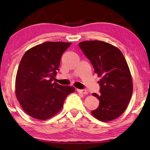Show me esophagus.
I'll list each match as a JSON object with an SVG mask.
<instances>
[{"instance_id":"1","label":"esophagus","mask_w":150,"mask_h":150,"mask_svg":"<svg viewBox=\"0 0 150 150\" xmlns=\"http://www.w3.org/2000/svg\"><path fill=\"white\" fill-rule=\"evenodd\" d=\"M77 91L79 92V93H83V94H87L88 92L87 90L85 89H77Z\"/></svg>"}]
</instances>
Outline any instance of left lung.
<instances>
[{
  "label": "left lung",
  "instance_id": "obj_1",
  "mask_svg": "<svg viewBox=\"0 0 150 150\" xmlns=\"http://www.w3.org/2000/svg\"><path fill=\"white\" fill-rule=\"evenodd\" d=\"M91 61L94 72L100 77V93L92 94L100 100L91 114L102 122L115 120L126 109L132 94V79L128 63L120 49L98 40L79 44Z\"/></svg>",
  "mask_w": 150,
  "mask_h": 150
}]
</instances>
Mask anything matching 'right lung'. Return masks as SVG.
<instances>
[{"instance_id":"right-lung-1","label":"right lung","mask_w":150,"mask_h":150,"mask_svg":"<svg viewBox=\"0 0 150 150\" xmlns=\"http://www.w3.org/2000/svg\"><path fill=\"white\" fill-rule=\"evenodd\" d=\"M71 43L47 42L26 51L16 79V94L23 110L32 117L46 120L55 115L75 89L53 83L63 53Z\"/></svg>"}]
</instances>
